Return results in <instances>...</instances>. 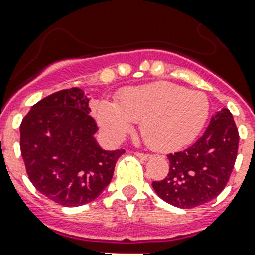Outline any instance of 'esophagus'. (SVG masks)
Listing matches in <instances>:
<instances>
[{
	"instance_id": "obj_1",
	"label": "esophagus",
	"mask_w": 255,
	"mask_h": 255,
	"mask_svg": "<svg viewBox=\"0 0 255 255\" xmlns=\"http://www.w3.org/2000/svg\"><path fill=\"white\" fill-rule=\"evenodd\" d=\"M136 156H137V157H140V159H143V160H149L152 157L151 155H147V153H141V152H137V153H136Z\"/></svg>"
}]
</instances>
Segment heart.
Returning a JSON list of instances; mask_svg holds the SVG:
<instances>
[{
    "mask_svg": "<svg viewBox=\"0 0 255 255\" xmlns=\"http://www.w3.org/2000/svg\"><path fill=\"white\" fill-rule=\"evenodd\" d=\"M209 116V100L201 91L169 82L128 87L118 102L100 99L96 119L104 136L120 141L140 122L144 141L156 151H176L192 143Z\"/></svg>",
    "mask_w": 255,
    "mask_h": 255,
    "instance_id": "obj_1",
    "label": "heart"
}]
</instances>
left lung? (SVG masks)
I'll return each instance as SVG.
<instances>
[{"label":"left lung","mask_w":255,"mask_h":255,"mask_svg":"<svg viewBox=\"0 0 255 255\" xmlns=\"http://www.w3.org/2000/svg\"><path fill=\"white\" fill-rule=\"evenodd\" d=\"M237 127L228 108L212 116L204 135L181 152L170 153L169 173L152 188L161 200L181 209L212 201L221 193L238 151Z\"/></svg>","instance_id":"obj_1"}]
</instances>
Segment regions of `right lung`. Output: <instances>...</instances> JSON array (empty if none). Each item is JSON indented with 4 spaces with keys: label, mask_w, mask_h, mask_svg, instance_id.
Returning <instances> with one entry per match:
<instances>
[{
    "label": "right lung",
    "mask_w": 255,
    "mask_h": 255,
    "mask_svg": "<svg viewBox=\"0 0 255 255\" xmlns=\"http://www.w3.org/2000/svg\"><path fill=\"white\" fill-rule=\"evenodd\" d=\"M90 92L74 87L46 96L19 127L21 153L30 181L54 202L81 206L111 182L124 149L106 151L96 141Z\"/></svg>",
    "instance_id": "obj_1"
}]
</instances>
